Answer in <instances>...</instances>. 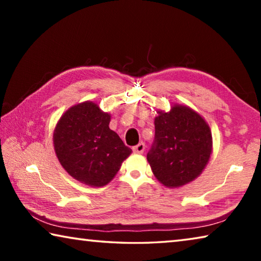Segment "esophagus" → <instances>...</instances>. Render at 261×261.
Masks as SVG:
<instances>
[{"mask_svg":"<svg viewBox=\"0 0 261 261\" xmlns=\"http://www.w3.org/2000/svg\"><path fill=\"white\" fill-rule=\"evenodd\" d=\"M145 148H146V145H145L144 143H139L138 145H136V146L132 147V149H134V152L135 153H138V154L144 153Z\"/></svg>","mask_w":261,"mask_h":261,"instance_id":"1","label":"esophagus"}]
</instances>
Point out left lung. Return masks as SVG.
Instances as JSON below:
<instances>
[{
	"instance_id": "1",
	"label": "left lung",
	"mask_w": 261,
	"mask_h": 261,
	"mask_svg": "<svg viewBox=\"0 0 261 261\" xmlns=\"http://www.w3.org/2000/svg\"><path fill=\"white\" fill-rule=\"evenodd\" d=\"M147 161L155 177L168 188H178L198 177L212 153V132L199 114L176 105L159 112Z\"/></svg>"
}]
</instances>
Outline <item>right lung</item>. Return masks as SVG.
<instances>
[{
    "mask_svg": "<svg viewBox=\"0 0 261 261\" xmlns=\"http://www.w3.org/2000/svg\"><path fill=\"white\" fill-rule=\"evenodd\" d=\"M110 115L86 101L67 110L54 131V147L68 174L91 187H103L131 154L116 132L109 129Z\"/></svg>",
    "mask_w": 261,
    "mask_h": 261,
    "instance_id": "obj_1",
    "label": "right lung"
}]
</instances>
